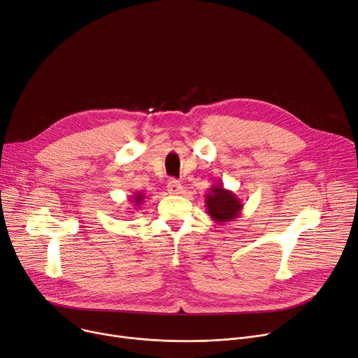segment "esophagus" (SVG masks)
<instances>
[{"label":"esophagus","instance_id":"esophagus-1","mask_svg":"<svg viewBox=\"0 0 358 358\" xmlns=\"http://www.w3.org/2000/svg\"><path fill=\"white\" fill-rule=\"evenodd\" d=\"M166 192H169V193H170V194H173V196L181 194V192H182V185H181L177 180H170V182L166 184Z\"/></svg>","mask_w":358,"mask_h":358}]
</instances>
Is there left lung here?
I'll return each instance as SVG.
<instances>
[{"instance_id": "1", "label": "left lung", "mask_w": 358, "mask_h": 358, "mask_svg": "<svg viewBox=\"0 0 358 358\" xmlns=\"http://www.w3.org/2000/svg\"><path fill=\"white\" fill-rule=\"evenodd\" d=\"M206 210L207 214L219 224L233 222L241 216L243 204L230 189H226L219 180V182L210 187V192L206 194Z\"/></svg>"}]
</instances>
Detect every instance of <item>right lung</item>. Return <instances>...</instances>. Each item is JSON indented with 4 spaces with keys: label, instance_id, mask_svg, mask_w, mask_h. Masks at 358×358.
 Returning <instances> with one entry per match:
<instances>
[{
    "label": "right lung",
    "instance_id": "1",
    "mask_svg": "<svg viewBox=\"0 0 358 358\" xmlns=\"http://www.w3.org/2000/svg\"><path fill=\"white\" fill-rule=\"evenodd\" d=\"M144 199H145V196H144V193H141V192H138V193H135V194H132L131 196V199L128 200V201H131V204L136 208V207H139L141 204H142V201H144ZM131 213V211H129Z\"/></svg>",
    "mask_w": 358,
    "mask_h": 358
}]
</instances>
